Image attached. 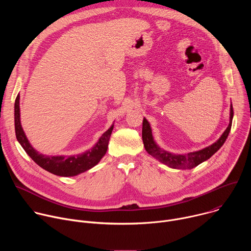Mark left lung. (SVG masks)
Listing matches in <instances>:
<instances>
[{
	"label": "left lung",
	"mask_w": 251,
	"mask_h": 251,
	"mask_svg": "<svg viewBox=\"0 0 251 251\" xmlns=\"http://www.w3.org/2000/svg\"><path fill=\"white\" fill-rule=\"evenodd\" d=\"M233 118V109L232 104L230 105V116H229V124L226 131L223 133L221 138L214 142L212 145L196 152H191L188 154H173L170 153L161 147H159L156 142L154 141L152 135V129L150 123L147 121L146 118L143 119V128H142V138L143 143H144V147L148 154L159 160L161 163L173 168V169H193L199 166L201 163L209 159L214 153H217L220 148L225 144V142L229 134L231 123Z\"/></svg>",
	"instance_id": "8db88e82"
}]
</instances>
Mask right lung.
<instances>
[{"mask_svg": "<svg viewBox=\"0 0 251 251\" xmlns=\"http://www.w3.org/2000/svg\"><path fill=\"white\" fill-rule=\"evenodd\" d=\"M20 117V95H18L15 101V130L19 143L33 162L46 171L60 176H74L96 166L107 152L108 142L114 127L112 124L111 127L99 138L96 144L90 150H87L82 154L71 156H48L39 153L29 144L22 128Z\"/></svg>", "mask_w": 251, "mask_h": 251, "instance_id": "add662e5", "label": "right lung"}]
</instances>
